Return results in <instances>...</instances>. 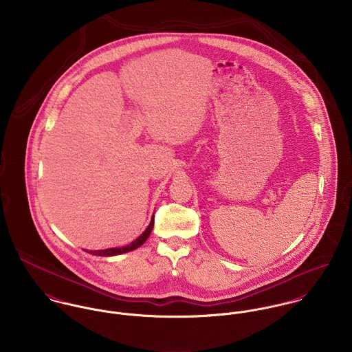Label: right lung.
Returning <instances> with one entry per match:
<instances>
[{
	"label": "right lung",
	"mask_w": 352,
	"mask_h": 352,
	"mask_svg": "<svg viewBox=\"0 0 352 352\" xmlns=\"http://www.w3.org/2000/svg\"><path fill=\"white\" fill-rule=\"evenodd\" d=\"M154 226V218H151V223L149 226L146 228V230L137 239L134 240L133 243H130L129 245L126 247H120V248H108V250H101V251H91L88 253H92V254H96V256H115V254H122V253H126V252L134 251L137 248H140L151 236V229Z\"/></svg>",
	"instance_id": "obj_1"
}]
</instances>
